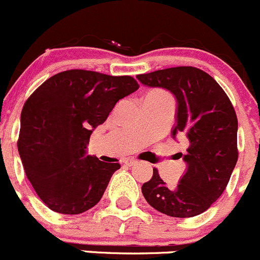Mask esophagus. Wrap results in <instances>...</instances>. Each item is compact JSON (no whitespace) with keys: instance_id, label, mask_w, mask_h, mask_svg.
Segmentation results:
<instances>
[{"instance_id":"1","label":"esophagus","mask_w":260,"mask_h":260,"mask_svg":"<svg viewBox=\"0 0 260 260\" xmlns=\"http://www.w3.org/2000/svg\"><path fill=\"white\" fill-rule=\"evenodd\" d=\"M123 163H124L125 166H128V167H132V166H136L138 161L136 159H124V161H123Z\"/></svg>"}]
</instances>
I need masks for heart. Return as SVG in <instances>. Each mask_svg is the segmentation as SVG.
Here are the masks:
<instances>
[{
	"mask_svg": "<svg viewBox=\"0 0 260 260\" xmlns=\"http://www.w3.org/2000/svg\"><path fill=\"white\" fill-rule=\"evenodd\" d=\"M156 93H161V92H157V91H156Z\"/></svg>",
	"mask_w": 260,
	"mask_h": 260,
	"instance_id": "obj_1",
	"label": "heart"
}]
</instances>
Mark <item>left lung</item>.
I'll return each instance as SVG.
<instances>
[{"label":"left lung","mask_w":260,"mask_h":260,"mask_svg":"<svg viewBox=\"0 0 260 260\" xmlns=\"http://www.w3.org/2000/svg\"><path fill=\"white\" fill-rule=\"evenodd\" d=\"M149 87H161L176 96V135H186L187 171L177 186H167L154 169L142 185L147 203L169 217L190 218L212 207L227 187L237 163V116L222 87L208 73L193 67H176L138 74Z\"/></svg>","instance_id":"left-lung-1"}]
</instances>
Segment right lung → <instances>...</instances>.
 I'll return each mask as SVG.
<instances>
[{
    "mask_svg": "<svg viewBox=\"0 0 260 260\" xmlns=\"http://www.w3.org/2000/svg\"><path fill=\"white\" fill-rule=\"evenodd\" d=\"M138 83L129 75L83 69L57 73L24 104L18 150L41 200L61 214H81L103 198L119 163L86 155L89 136Z\"/></svg>",
    "mask_w": 260,
    "mask_h": 260,
    "instance_id": "right-lung-1",
    "label": "right lung"
}]
</instances>
